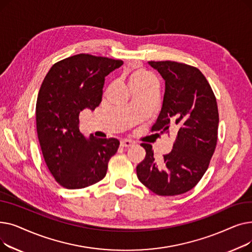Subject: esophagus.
<instances>
[{
  "instance_id": "obj_1",
  "label": "esophagus",
  "mask_w": 252,
  "mask_h": 252,
  "mask_svg": "<svg viewBox=\"0 0 252 252\" xmlns=\"http://www.w3.org/2000/svg\"><path fill=\"white\" fill-rule=\"evenodd\" d=\"M121 146H122V147H125V148H128V147L134 146V142H131L130 140L125 139V140H122V141H121Z\"/></svg>"
}]
</instances>
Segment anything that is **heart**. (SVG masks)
<instances>
[{"instance_id": "heart-1", "label": "heart", "mask_w": 252, "mask_h": 252, "mask_svg": "<svg viewBox=\"0 0 252 252\" xmlns=\"http://www.w3.org/2000/svg\"><path fill=\"white\" fill-rule=\"evenodd\" d=\"M128 84L131 91L137 89L148 88L153 85H156L153 76L142 68H137L130 73Z\"/></svg>"}]
</instances>
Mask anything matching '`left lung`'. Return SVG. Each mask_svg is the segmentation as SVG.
Segmentation results:
<instances>
[{
	"mask_svg": "<svg viewBox=\"0 0 252 252\" xmlns=\"http://www.w3.org/2000/svg\"><path fill=\"white\" fill-rule=\"evenodd\" d=\"M165 82L161 111L152 130L175 127L173 150L157 164L152 146L142 144L146 157L137 166L139 181L160 196L186 193L201 180L218 141L219 111L213 90L202 72L175 61H149Z\"/></svg>",
	"mask_w": 252,
	"mask_h": 252,
	"instance_id": "1",
	"label": "left lung"
}]
</instances>
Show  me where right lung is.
Instances as JSON below:
<instances>
[{"label":"right lung","mask_w":252,"mask_h":252,"mask_svg":"<svg viewBox=\"0 0 252 252\" xmlns=\"http://www.w3.org/2000/svg\"><path fill=\"white\" fill-rule=\"evenodd\" d=\"M122 60L77 54L52 66L39 89L36 131L52 176L66 189L101 181L118 147L117 139L89 138L79 131V113L94 111L102 100L105 76Z\"/></svg>","instance_id":"add662e5"}]
</instances>
